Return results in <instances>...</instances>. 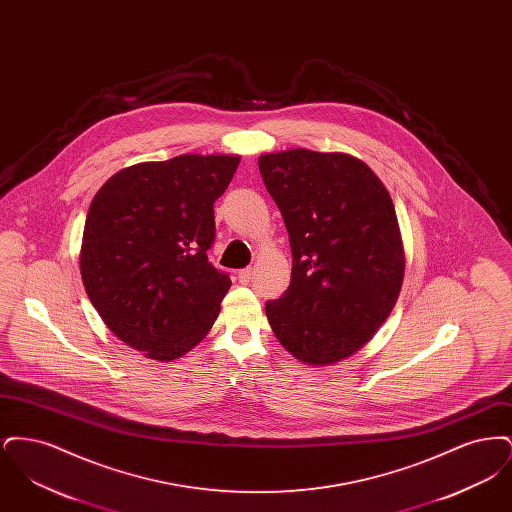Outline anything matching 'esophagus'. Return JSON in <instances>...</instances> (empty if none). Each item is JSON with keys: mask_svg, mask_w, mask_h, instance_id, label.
<instances>
[{"mask_svg": "<svg viewBox=\"0 0 512 512\" xmlns=\"http://www.w3.org/2000/svg\"><path fill=\"white\" fill-rule=\"evenodd\" d=\"M251 278H253V268L251 267L244 268V270H240V272H238V280H240L242 284H247Z\"/></svg>", "mask_w": 512, "mask_h": 512, "instance_id": "1", "label": "esophagus"}]
</instances>
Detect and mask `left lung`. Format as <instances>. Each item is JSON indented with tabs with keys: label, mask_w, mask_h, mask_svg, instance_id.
<instances>
[{
	"label": "left lung",
	"mask_w": 512,
	"mask_h": 512,
	"mask_svg": "<svg viewBox=\"0 0 512 512\" xmlns=\"http://www.w3.org/2000/svg\"><path fill=\"white\" fill-rule=\"evenodd\" d=\"M259 171L292 245V282L268 301L270 328L295 359L330 366L372 340L403 286L395 207L365 161L332 151L263 153Z\"/></svg>",
	"instance_id": "1"
}]
</instances>
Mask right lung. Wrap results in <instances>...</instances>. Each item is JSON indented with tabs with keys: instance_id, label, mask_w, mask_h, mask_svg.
<instances>
[{
	"instance_id": "obj_1",
	"label": "right lung",
	"mask_w": 512,
	"mask_h": 512,
	"mask_svg": "<svg viewBox=\"0 0 512 512\" xmlns=\"http://www.w3.org/2000/svg\"><path fill=\"white\" fill-rule=\"evenodd\" d=\"M240 155H178L113 174L94 195L80 274L105 326L149 359L169 363L213 328L228 274L213 267V203Z\"/></svg>"
}]
</instances>
